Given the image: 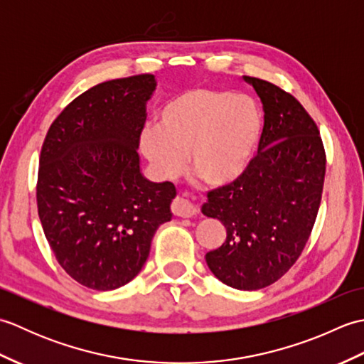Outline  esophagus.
Segmentation results:
<instances>
[{"label": "esophagus", "instance_id": "1", "mask_svg": "<svg viewBox=\"0 0 364 364\" xmlns=\"http://www.w3.org/2000/svg\"><path fill=\"white\" fill-rule=\"evenodd\" d=\"M172 213L178 215V218H192L197 213V210L188 198L176 197L172 202Z\"/></svg>", "mask_w": 364, "mask_h": 364}]
</instances>
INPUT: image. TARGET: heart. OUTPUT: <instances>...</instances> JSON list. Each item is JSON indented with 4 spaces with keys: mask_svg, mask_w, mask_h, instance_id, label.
I'll use <instances>...</instances> for the list:
<instances>
[{
    "mask_svg": "<svg viewBox=\"0 0 364 364\" xmlns=\"http://www.w3.org/2000/svg\"><path fill=\"white\" fill-rule=\"evenodd\" d=\"M264 115L257 100L230 90L196 87L173 97L159 112V127L144 129L141 149L164 178L191 170L211 188L241 178L257 156Z\"/></svg>",
    "mask_w": 364,
    "mask_h": 364,
    "instance_id": "obj_1",
    "label": "heart"
}]
</instances>
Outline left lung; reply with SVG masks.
Wrapping results in <instances>:
<instances>
[{"label":"left lung","instance_id":"8db88e82","mask_svg":"<svg viewBox=\"0 0 364 364\" xmlns=\"http://www.w3.org/2000/svg\"><path fill=\"white\" fill-rule=\"evenodd\" d=\"M264 109L258 154L237 181L208 192L206 218L227 239L206 253L211 272L231 288L257 291L275 283L304 252L319 211L326 150L318 125L296 97L244 76Z\"/></svg>","mask_w":364,"mask_h":364}]
</instances>
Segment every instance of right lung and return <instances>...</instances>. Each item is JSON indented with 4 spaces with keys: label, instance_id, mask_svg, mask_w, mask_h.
<instances>
[{
    "label": "right lung",
    "instance_id": "right-lung-1",
    "mask_svg": "<svg viewBox=\"0 0 364 364\" xmlns=\"http://www.w3.org/2000/svg\"><path fill=\"white\" fill-rule=\"evenodd\" d=\"M156 81L136 75L76 97L46 133L37 210L46 241L75 282L117 289L141 272L176 189L141 172L139 141Z\"/></svg>",
    "mask_w": 364,
    "mask_h": 364
}]
</instances>
